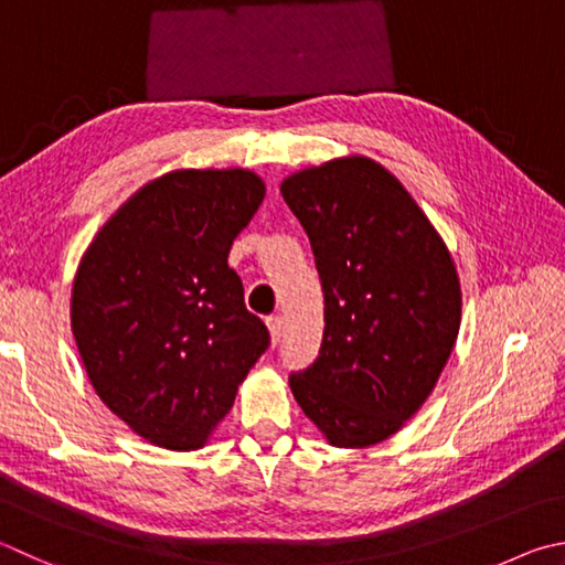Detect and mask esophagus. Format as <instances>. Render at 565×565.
Here are the masks:
<instances>
[{
    "mask_svg": "<svg viewBox=\"0 0 565 565\" xmlns=\"http://www.w3.org/2000/svg\"><path fill=\"white\" fill-rule=\"evenodd\" d=\"M266 326H269L271 343L276 345V343L281 341V335H284V321H281V316H271V318H266Z\"/></svg>",
    "mask_w": 565,
    "mask_h": 565,
    "instance_id": "esophagus-1",
    "label": "esophagus"
}]
</instances>
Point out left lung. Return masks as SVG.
I'll return each instance as SVG.
<instances>
[{"label":"left lung","mask_w":565,"mask_h":565,"mask_svg":"<svg viewBox=\"0 0 565 565\" xmlns=\"http://www.w3.org/2000/svg\"><path fill=\"white\" fill-rule=\"evenodd\" d=\"M309 234L323 286V341L289 377L333 447L383 443L433 393L457 343L461 289L452 254L403 182L363 156L281 182Z\"/></svg>","instance_id":"obj_1"}]
</instances>
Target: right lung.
I'll use <instances>...</instances> for the list:
<instances>
[{
	"label": "right lung",
	"instance_id": "1",
	"mask_svg": "<svg viewBox=\"0 0 565 565\" xmlns=\"http://www.w3.org/2000/svg\"><path fill=\"white\" fill-rule=\"evenodd\" d=\"M264 194L252 170H172L130 194L81 256V361L110 413L150 445L204 447L269 348L227 264Z\"/></svg>",
	"mask_w": 565,
	"mask_h": 565
}]
</instances>
